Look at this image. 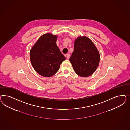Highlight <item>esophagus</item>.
I'll return each instance as SVG.
<instances>
[{
	"mask_svg": "<svg viewBox=\"0 0 130 130\" xmlns=\"http://www.w3.org/2000/svg\"><path fill=\"white\" fill-rule=\"evenodd\" d=\"M66 57H67V59H69V58H70V55L69 54H67L66 55Z\"/></svg>",
	"mask_w": 130,
	"mask_h": 130,
	"instance_id": "34e87169",
	"label": "esophagus"
}]
</instances>
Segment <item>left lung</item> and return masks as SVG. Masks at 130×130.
<instances>
[{
	"mask_svg": "<svg viewBox=\"0 0 130 130\" xmlns=\"http://www.w3.org/2000/svg\"><path fill=\"white\" fill-rule=\"evenodd\" d=\"M69 60L78 75L87 77L98 67L100 54L91 39L86 36H80L75 39L74 51Z\"/></svg>",
	"mask_w": 130,
	"mask_h": 130,
	"instance_id": "8db88e82",
	"label": "left lung"
}]
</instances>
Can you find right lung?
Listing matches in <instances>:
<instances>
[{"label":"right lung","instance_id":"right-lung-1","mask_svg":"<svg viewBox=\"0 0 130 130\" xmlns=\"http://www.w3.org/2000/svg\"><path fill=\"white\" fill-rule=\"evenodd\" d=\"M57 36L51 33L41 36L30 51L32 65L39 75L49 77L58 71L66 59L57 46Z\"/></svg>","mask_w":130,"mask_h":130}]
</instances>
